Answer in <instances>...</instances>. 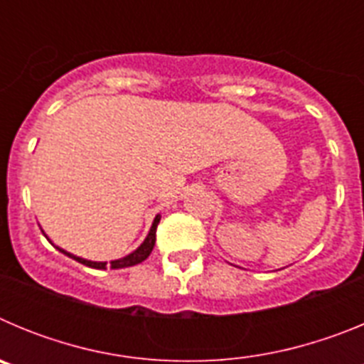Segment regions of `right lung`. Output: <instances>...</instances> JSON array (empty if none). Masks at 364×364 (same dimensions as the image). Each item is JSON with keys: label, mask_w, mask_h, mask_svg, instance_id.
Returning <instances> with one entry per match:
<instances>
[{"label": "right lung", "mask_w": 364, "mask_h": 364, "mask_svg": "<svg viewBox=\"0 0 364 364\" xmlns=\"http://www.w3.org/2000/svg\"><path fill=\"white\" fill-rule=\"evenodd\" d=\"M160 222V217L156 215V218H154L153 226H151L149 230V235H147V239L144 240L142 246L138 247L136 252H133L131 255L124 257V259H118V260H112L111 262V268L117 269V268H127V266H134V264H140L142 260H146L147 257H149V253L153 252L154 247V242H156V226H159ZM60 250V247H58ZM62 253H65V255L73 257L74 260H78V262H82V264L89 266V268H96V269H104L105 268V262H92V260H85V259H80V257H74L70 255V253L63 252V250H60Z\"/></svg>", "instance_id": "1"}]
</instances>
